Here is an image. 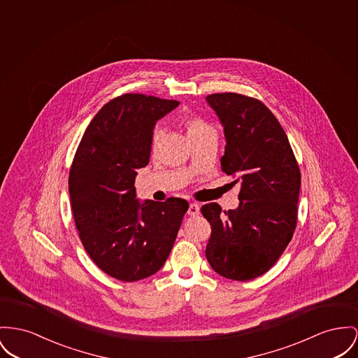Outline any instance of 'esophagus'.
Instances as JSON below:
<instances>
[{"label": "esophagus", "mask_w": 358, "mask_h": 358, "mask_svg": "<svg viewBox=\"0 0 358 358\" xmlns=\"http://www.w3.org/2000/svg\"><path fill=\"white\" fill-rule=\"evenodd\" d=\"M187 215H192V217L199 215V206L196 203H191L189 210H187Z\"/></svg>", "instance_id": "esophagus-1"}]
</instances>
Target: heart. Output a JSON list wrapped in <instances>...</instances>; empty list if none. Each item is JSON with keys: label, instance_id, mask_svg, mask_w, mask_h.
<instances>
[{"label": "heart", "instance_id": "1", "mask_svg": "<svg viewBox=\"0 0 358 358\" xmlns=\"http://www.w3.org/2000/svg\"><path fill=\"white\" fill-rule=\"evenodd\" d=\"M183 124H185L186 133H187V136H189L190 140L213 131V127H212L206 120H202V118H199V117H185ZM160 137H162V130L156 127V129L153 130V133H152V143H152V149H153V150L157 148V143H159Z\"/></svg>", "mask_w": 358, "mask_h": 358}]
</instances>
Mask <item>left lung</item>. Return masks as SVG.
Here are the masks:
<instances>
[{
	"mask_svg": "<svg viewBox=\"0 0 358 358\" xmlns=\"http://www.w3.org/2000/svg\"><path fill=\"white\" fill-rule=\"evenodd\" d=\"M224 126L221 169L240 183L238 208H201L212 225L206 258L220 275L250 281L268 271L297 224L301 175L285 131L261 100L234 92L206 96Z\"/></svg>",
	"mask_w": 358,
	"mask_h": 358,
	"instance_id": "1",
	"label": "left lung"
}]
</instances>
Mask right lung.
<instances>
[{"label": "right lung", "instance_id": "1", "mask_svg": "<svg viewBox=\"0 0 358 358\" xmlns=\"http://www.w3.org/2000/svg\"><path fill=\"white\" fill-rule=\"evenodd\" d=\"M178 100L124 94L106 103L88 124L69 171L73 217L80 240L110 277L134 282L167 261L189 202L136 198L137 169L149 163L156 122Z\"/></svg>", "mask_w": 358, "mask_h": 358}]
</instances>
